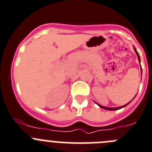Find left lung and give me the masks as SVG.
I'll list each match as a JSON object with an SVG mask.
<instances>
[{
	"label": "left lung",
	"instance_id": "1",
	"mask_svg": "<svg viewBox=\"0 0 152 152\" xmlns=\"http://www.w3.org/2000/svg\"><path fill=\"white\" fill-rule=\"evenodd\" d=\"M134 51H135L136 54H137V58H138L139 62H140V55H139V53H138V52H137V49H135V47H134ZM140 66H141V65H140ZM141 72H142V67H141ZM135 97H136V96H135ZM131 101H132V100H130V101L129 102V103H127V104L124 105V106H118V107H106V106H102V105L99 104V103H96V102H95V103H96V104H97V105H98V106H100V108H102V109H104V110H110V111H114V110H120V109H121V108H124V107H125L126 106H127V105H128L129 103H130V102H131Z\"/></svg>",
	"mask_w": 152,
	"mask_h": 152
}]
</instances>
